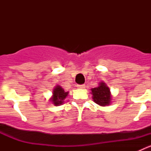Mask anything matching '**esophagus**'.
Instances as JSON below:
<instances>
[{
	"label": "esophagus",
	"mask_w": 151,
	"mask_h": 151,
	"mask_svg": "<svg viewBox=\"0 0 151 151\" xmlns=\"http://www.w3.org/2000/svg\"><path fill=\"white\" fill-rule=\"evenodd\" d=\"M77 87H78V88H85V85H77Z\"/></svg>",
	"instance_id": "esophagus-1"
}]
</instances>
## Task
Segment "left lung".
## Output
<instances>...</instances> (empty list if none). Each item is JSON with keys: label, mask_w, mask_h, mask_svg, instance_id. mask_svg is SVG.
<instances>
[{"label": "left lung", "mask_w": 151, "mask_h": 151, "mask_svg": "<svg viewBox=\"0 0 151 151\" xmlns=\"http://www.w3.org/2000/svg\"><path fill=\"white\" fill-rule=\"evenodd\" d=\"M93 100L100 106H106L110 104L111 94L110 88L105 85L104 82H101L99 86L91 89Z\"/></svg>", "instance_id": "left-lung-1"}]
</instances>
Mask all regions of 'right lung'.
Returning <instances> with one entry per match:
<instances>
[{"mask_svg":"<svg viewBox=\"0 0 151 151\" xmlns=\"http://www.w3.org/2000/svg\"><path fill=\"white\" fill-rule=\"evenodd\" d=\"M68 94H69V92H66L60 86L57 85L53 91V97L51 98L52 102L54 103L55 106L62 104L63 103V100L66 98Z\"/></svg>","mask_w":151,"mask_h":151,"instance_id":"add662e5","label":"right lung"}]
</instances>
